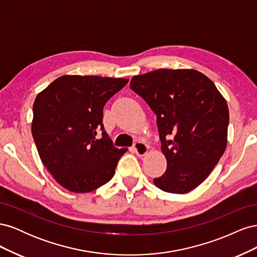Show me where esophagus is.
<instances>
[{
  "instance_id": "1",
  "label": "esophagus",
  "mask_w": 257,
  "mask_h": 257,
  "mask_svg": "<svg viewBox=\"0 0 257 257\" xmlns=\"http://www.w3.org/2000/svg\"><path fill=\"white\" fill-rule=\"evenodd\" d=\"M133 149L138 157H144V155L148 152V146L144 143L137 142V143H135Z\"/></svg>"
}]
</instances>
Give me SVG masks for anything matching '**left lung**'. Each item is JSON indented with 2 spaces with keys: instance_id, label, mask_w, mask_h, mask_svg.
Wrapping results in <instances>:
<instances>
[{
  "instance_id": "left-lung-1",
  "label": "left lung",
  "mask_w": 257,
  "mask_h": 257,
  "mask_svg": "<svg viewBox=\"0 0 257 257\" xmlns=\"http://www.w3.org/2000/svg\"><path fill=\"white\" fill-rule=\"evenodd\" d=\"M130 88L157 114L167 168L154 184L174 194L194 190L226 149V100L214 83L195 69H157L134 76Z\"/></svg>"
}]
</instances>
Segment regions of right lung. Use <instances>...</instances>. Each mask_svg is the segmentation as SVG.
I'll use <instances>...</instances> for the list:
<instances>
[{"label": "right lung", "instance_id": "obj_1", "mask_svg": "<svg viewBox=\"0 0 257 257\" xmlns=\"http://www.w3.org/2000/svg\"><path fill=\"white\" fill-rule=\"evenodd\" d=\"M128 79L62 76L35 98L32 135L43 164L63 188L88 193L107 183L127 149L107 135L103 108ZM102 131L98 138L97 132Z\"/></svg>", "mask_w": 257, "mask_h": 257}]
</instances>
